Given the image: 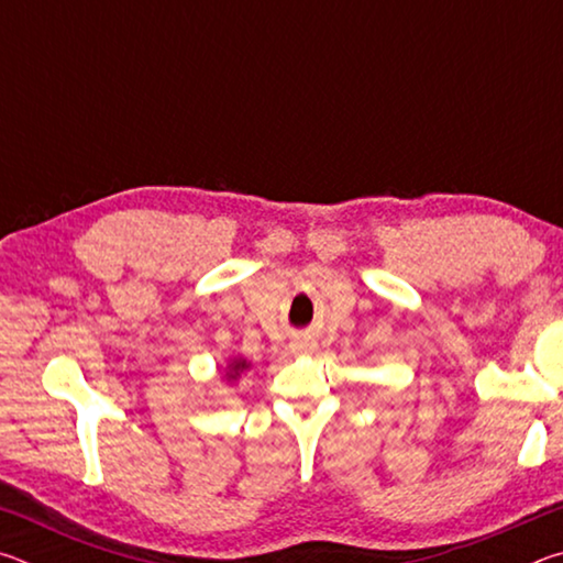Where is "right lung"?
Here are the masks:
<instances>
[{
  "label": "right lung",
  "instance_id": "add662e5",
  "mask_svg": "<svg viewBox=\"0 0 563 563\" xmlns=\"http://www.w3.org/2000/svg\"><path fill=\"white\" fill-rule=\"evenodd\" d=\"M241 365H243V362H235V369H238V367H241Z\"/></svg>",
  "mask_w": 563,
  "mask_h": 563
}]
</instances>
